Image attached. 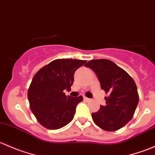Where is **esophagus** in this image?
Returning <instances> with one entry per match:
<instances>
[{"label":"esophagus","instance_id":"obj_1","mask_svg":"<svg viewBox=\"0 0 155 155\" xmlns=\"http://www.w3.org/2000/svg\"><path fill=\"white\" fill-rule=\"evenodd\" d=\"M84 101H87V102H88V101H91V99H89V98L86 97H84Z\"/></svg>","mask_w":155,"mask_h":155}]
</instances>
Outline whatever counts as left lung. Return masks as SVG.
Segmentation results:
<instances>
[{
  "label": "left lung",
  "mask_w": 155,
  "mask_h": 155,
  "mask_svg": "<svg viewBox=\"0 0 155 155\" xmlns=\"http://www.w3.org/2000/svg\"><path fill=\"white\" fill-rule=\"evenodd\" d=\"M85 66L94 72L101 88L109 94L106 105L91 114L93 121L104 130L121 129L132 119L138 105L135 82L125 70L107 59L91 60Z\"/></svg>",
  "instance_id": "left-lung-1"
}]
</instances>
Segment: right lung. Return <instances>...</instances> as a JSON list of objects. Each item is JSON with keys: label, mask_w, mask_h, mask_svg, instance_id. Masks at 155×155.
Instances as JSON below:
<instances>
[{"label": "right lung", "mask_w": 155, "mask_h": 155, "mask_svg": "<svg viewBox=\"0 0 155 155\" xmlns=\"http://www.w3.org/2000/svg\"><path fill=\"white\" fill-rule=\"evenodd\" d=\"M86 63L78 59H57L34 75L28 91L30 108L42 126L57 130L73 120L82 96H66L74 81L75 71Z\"/></svg>", "instance_id": "right-lung-1"}]
</instances>
